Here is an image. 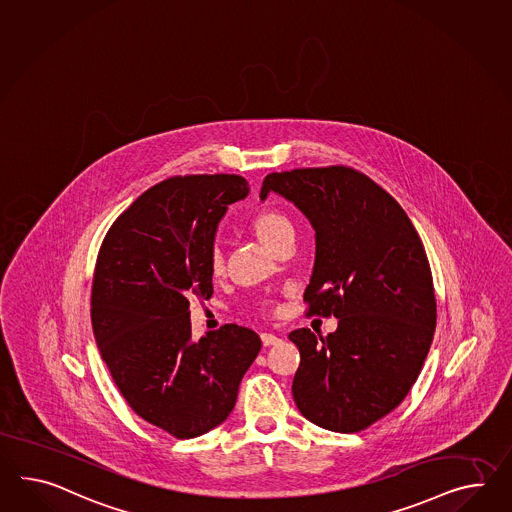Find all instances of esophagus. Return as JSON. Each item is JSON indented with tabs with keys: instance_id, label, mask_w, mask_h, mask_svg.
<instances>
[{
	"instance_id": "esophagus-1",
	"label": "esophagus",
	"mask_w": 512,
	"mask_h": 512,
	"mask_svg": "<svg viewBox=\"0 0 512 512\" xmlns=\"http://www.w3.org/2000/svg\"><path fill=\"white\" fill-rule=\"evenodd\" d=\"M262 343L265 345V347H271V345H278L280 343V338L278 336H275V334H262Z\"/></svg>"
}]
</instances>
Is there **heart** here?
Wrapping results in <instances>:
<instances>
[{"instance_id": "obj_1", "label": "heart", "mask_w": 512, "mask_h": 512, "mask_svg": "<svg viewBox=\"0 0 512 512\" xmlns=\"http://www.w3.org/2000/svg\"><path fill=\"white\" fill-rule=\"evenodd\" d=\"M250 226L256 237L269 249H275L282 239L293 236V224L282 211L278 210L258 211L252 217ZM210 271L213 275H221L224 271V256L219 247L211 249Z\"/></svg>"}]
</instances>
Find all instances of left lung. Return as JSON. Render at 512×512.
Instances as JSON below:
<instances>
[{
	"label": "left lung",
	"mask_w": 512,
	"mask_h": 512,
	"mask_svg": "<svg viewBox=\"0 0 512 512\" xmlns=\"http://www.w3.org/2000/svg\"><path fill=\"white\" fill-rule=\"evenodd\" d=\"M269 193L314 228L310 314L338 317L327 338L289 334L301 353L295 405L323 429L358 433L407 397L431 349L436 301L423 243L394 198L349 167L273 172L260 198Z\"/></svg>",
	"instance_id": "1"
}]
</instances>
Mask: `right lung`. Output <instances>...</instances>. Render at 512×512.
I'll return each instance as SVG.
<instances>
[{
  "label": "right lung",
  "instance_id": "right-lung-1",
  "mask_svg": "<svg viewBox=\"0 0 512 512\" xmlns=\"http://www.w3.org/2000/svg\"><path fill=\"white\" fill-rule=\"evenodd\" d=\"M249 195L236 174L174 176L109 228L92 280V330L137 416L176 438L221 425L262 349L250 328L193 340L189 301L213 293L210 252L228 206Z\"/></svg>",
  "mask_w": 512,
  "mask_h": 512
}]
</instances>
